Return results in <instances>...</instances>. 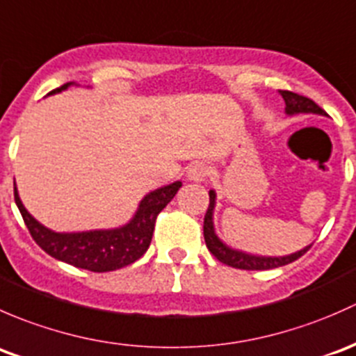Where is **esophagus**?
I'll list each match as a JSON object with an SVG mask.
<instances>
[{
	"label": "esophagus",
	"instance_id": "1",
	"mask_svg": "<svg viewBox=\"0 0 356 356\" xmlns=\"http://www.w3.org/2000/svg\"><path fill=\"white\" fill-rule=\"evenodd\" d=\"M209 177V168L204 163H195L186 171V178L193 183H204L205 178Z\"/></svg>",
	"mask_w": 356,
	"mask_h": 356
}]
</instances>
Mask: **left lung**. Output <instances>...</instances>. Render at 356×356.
<instances>
[{
  "instance_id": "8db88e82",
  "label": "left lung",
  "mask_w": 356,
  "mask_h": 356,
  "mask_svg": "<svg viewBox=\"0 0 356 356\" xmlns=\"http://www.w3.org/2000/svg\"><path fill=\"white\" fill-rule=\"evenodd\" d=\"M281 97L284 99V113L288 116L300 115V113H314V115L327 116L322 108H318L312 99L300 96V94L289 92V90H280ZM214 209H216V190H209V209L205 212L204 218V238L205 245H207L209 252L214 255L216 259L221 260L226 266H232L234 269H245V270H267L274 269V267L286 266L289 262H295L296 259L302 257L312 245L302 248V250L295 252V254L283 255V257H269V255H255L248 254V252L236 250L226 245L221 238L216 234L214 228Z\"/></svg>"
}]
</instances>
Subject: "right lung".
I'll return each mask as SVG.
<instances>
[{
    "label": "right lung",
    "instance_id": "1",
    "mask_svg": "<svg viewBox=\"0 0 356 356\" xmlns=\"http://www.w3.org/2000/svg\"><path fill=\"white\" fill-rule=\"evenodd\" d=\"M75 86L68 82L51 94H58ZM181 181L170 183L149 192L138 204L134 218L127 225L111 229H90V232L58 233L41 225L22 204L17 185L13 183L15 204L27 225L35 243L51 257L92 273H108L134 264L147 252L151 245L156 218L173 200Z\"/></svg>",
    "mask_w": 356,
    "mask_h": 356
}]
</instances>
